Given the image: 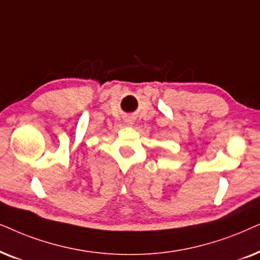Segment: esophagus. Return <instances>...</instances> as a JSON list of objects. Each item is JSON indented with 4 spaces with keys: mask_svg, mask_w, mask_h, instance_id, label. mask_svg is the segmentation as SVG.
Wrapping results in <instances>:
<instances>
[{
    "mask_svg": "<svg viewBox=\"0 0 260 260\" xmlns=\"http://www.w3.org/2000/svg\"><path fill=\"white\" fill-rule=\"evenodd\" d=\"M126 123L127 124H133V120L132 119H127L126 120Z\"/></svg>",
    "mask_w": 260,
    "mask_h": 260,
    "instance_id": "obj_1",
    "label": "esophagus"
}]
</instances>
